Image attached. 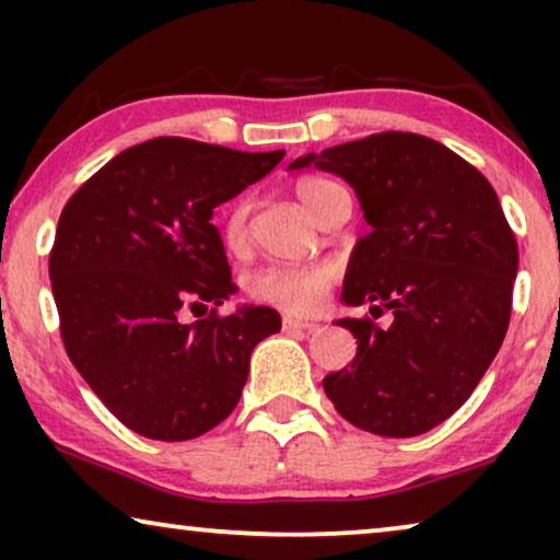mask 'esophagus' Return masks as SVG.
Here are the masks:
<instances>
[{"label":"esophagus","instance_id":"1","mask_svg":"<svg viewBox=\"0 0 560 560\" xmlns=\"http://www.w3.org/2000/svg\"><path fill=\"white\" fill-rule=\"evenodd\" d=\"M282 328H285L288 334H311L313 328H316V324H313V320L285 316V318H282Z\"/></svg>","mask_w":560,"mask_h":560}]
</instances>
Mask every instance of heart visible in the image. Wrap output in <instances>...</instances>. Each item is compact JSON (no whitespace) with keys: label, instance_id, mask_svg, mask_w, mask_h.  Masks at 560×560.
<instances>
[{"label":"heart","instance_id":"obj_1","mask_svg":"<svg viewBox=\"0 0 560 560\" xmlns=\"http://www.w3.org/2000/svg\"><path fill=\"white\" fill-rule=\"evenodd\" d=\"M336 188V183L326 178H301L295 183V194L301 203L311 211L316 219L320 206H324L326 196ZM244 236H247V206L236 203L232 211L226 213L224 229H221V240H224L226 249H242ZM334 282V270L328 265H270L249 275L247 290L249 295L259 303L278 305L282 311L290 313H311L316 311L320 301H324L328 288Z\"/></svg>","mask_w":560,"mask_h":560}]
</instances>
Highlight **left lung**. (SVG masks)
Listing matches in <instances>:
<instances>
[{"mask_svg": "<svg viewBox=\"0 0 560 560\" xmlns=\"http://www.w3.org/2000/svg\"><path fill=\"white\" fill-rule=\"evenodd\" d=\"M354 188L370 224L351 249L341 303L393 313L387 328L339 318L351 366L324 377L351 425L387 439L428 433L469 400L500 351L517 278V242L500 198L446 144L382 132L290 163Z\"/></svg>", "mask_w": 560, "mask_h": 560, "instance_id": "left-lung-1", "label": "left lung"}]
</instances>
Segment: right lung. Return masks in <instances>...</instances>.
<instances>
[{
    "instance_id": "1",
    "label": "right lung",
    "mask_w": 560,
    "mask_h": 560,
    "mask_svg": "<svg viewBox=\"0 0 560 560\" xmlns=\"http://www.w3.org/2000/svg\"><path fill=\"white\" fill-rule=\"evenodd\" d=\"M282 155L155 137L112 158L60 213L50 285L66 351L144 439L190 441L219 425L240 402L252 351L280 331L267 305L217 316L236 285L211 217Z\"/></svg>"
}]
</instances>
